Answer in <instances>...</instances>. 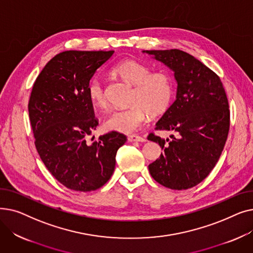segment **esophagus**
Masks as SVG:
<instances>
[{"label": "esophagus", "instance_id": "34e87169", "mask_svg": "<svg viewBox=\"0 0 253 253\" xmlns=\"http://www.w3.org/2000/svg\"><path fill=\"white\" fill-rule=\"evenodd\" d=\"M127 139L130 142H134V141H136V142H144V141H147V139H145L142 136H139V135H129Z\"/></svg>", "mask_w": 253, "mask_h": 253}]
</instances>
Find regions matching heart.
Here are the masks:
<instances>
[{"mask_svg":"<svg viewBox=\"0 0 253 253\" xmlns=\"http://www.w3.org/2000/svg\"><path fill=\"white\" fill-rule=\"evenodd\" d=\"M112 72L134 87L132 103L128 109L113 112L105 119V130L121 133H132L147 120L148 114L157 116L164 113L173 96L172 80L164 72H153L147 64L133 59H126L116 64ZM87 93L90 102L98 110L108 108L105 89L101 80L92 79Z\"/></svg>","mask_w":253,"mask_h":253,"instance_id":"obj_1","label":"heart"}]
</instances>
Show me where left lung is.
Segmentation results:
<instances>
[{
    "instance_id": "8db88e82",
    "label": "left lung",
    "mask_w": 253,
    "mask_h": 253,
    "mask_svg": "<svg viewBox=\"0 0 253 253\" xmlns=\"http://www.w3.org/2000/svg\"><path fill=\"white\" fill-rule=\"evenodd\" d=\"M174 73L176 99L156 124L174 131L166 140L150 133L163 154L149 165L152 177L171 190H187L214 168L228 138L230 110L219 77L200 60L178 49L143 50ZM169 142L167 143V141Z\"/></svg>"
}]
</instances>
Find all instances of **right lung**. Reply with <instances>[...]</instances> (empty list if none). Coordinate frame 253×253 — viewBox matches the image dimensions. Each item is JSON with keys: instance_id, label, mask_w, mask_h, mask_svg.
<instances>
[{"instance_id": "obj_1", "label": "right lung", "mask_w": 253, "mask_h": 253, "mask_svg": "<svg viewBox=\"0 0 253 253\" xmlns=\"http://www.w3.org/2000/svg\"><path fill=\"white\" fill-rule=\"evenodd\" d=\"M114 51H64L38 76L29 101L36 149L64 187L77 192L101 188L114 173L116 154L127 137L112 131L87 142L96 129L87 88Z\"/></svg>"}]
</instances>
